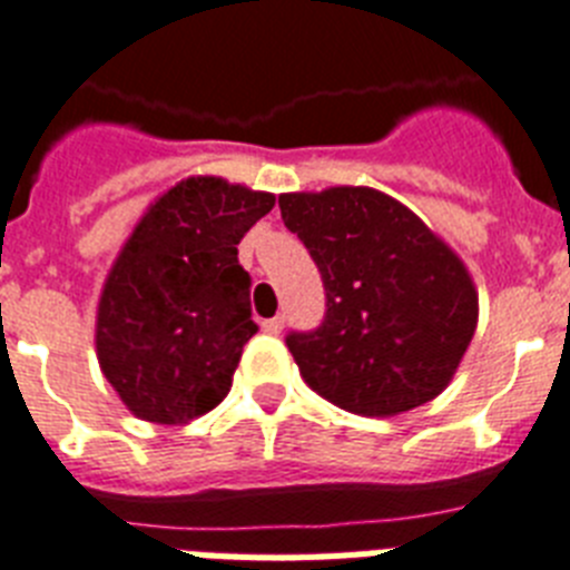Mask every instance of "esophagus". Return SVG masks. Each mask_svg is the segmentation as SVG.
<instances>
[{
    "mask_svg": "<svg viewBox=\"0 0 570 570\" xmlns=\"http://www.w3.org/2000/svg\"><path fill=\"white\" fill-rule=\"evenodd\" d=\"M263 330H266V333H272V336H277V333L284 330V315H275V318H266V322H263Z\"/></svg>",
    "mask_w": 570,
    "mask_h": 570,
    "instance_id": "34e87169",
    "label": "esophagus"
}]
</instances>
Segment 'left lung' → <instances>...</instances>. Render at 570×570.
<instances>
[{"label":"left lung","instance_id":"8db88e82","mask_svg":"<svg viewBox=\"0 0 570 570\" xmlns=\"http://www.w3.org/2000/svg\"><path fill=\"white\" fill-rule=\"evenodd\" d=\"M277 205L324 284V322L286 336L304 382L365 417L434 400L478 324L475 286L455 252L374 188L284 194Z\"/></svg>","mask_w":570,"mask_h":570}]
</instances>
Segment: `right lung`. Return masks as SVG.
Returning a JSON list of instances; mask_svg holds the SVG:
<instances>
[{
	"mask_svg": "<svg viewBox=\"0 0 570 570\" xmlns=\"http://www.w3.org/2000/svg\"><path fill=\"white\" fill-rule=\"evenodd\" d=\"M275 196L194 176L141 217L98 304V362L124 405L150 423H188L232 389L252 322L237 243Z\"/></svg>",
	"mask_w": 570,
	"mask_h": 570,
	"instance_id": "right-lung-1",
	"label": "right lung"
}]
</instances>
